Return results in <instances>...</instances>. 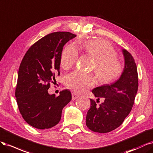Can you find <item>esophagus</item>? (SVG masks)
Masks as SVG:
<instances>
[{"mask_svg":"<svg viewBox=\"0 0 153 153\" xmlns=\"http://www.w3.org/2000/svg\"><path fill=\"white\" fill-rule=\"evenodd\" d=\"M72 100H74L77 99V98H79V97H80V95H79L76 94V93H72Z\"/></svg>","mask_w":153,"mask_h":153,"instance_id":"esophagus-1","label":"esophagus"}]
</instances>
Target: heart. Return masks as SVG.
I'll list each match as a JSON object with an SVG mask.
<instances>
[{
  "label": "heart",
  "instance_id": "obj_1",
  "mask_svg": "<svg viewBox=\"0 0 153 153\" xmlns=\"http://www.w3.org/2000/svg\"><path fill=\"white\" fill-rule=\"evenodd\" d=\"M82 50L95 59L92 70L98 80L107 84L117 79L124 71V65L117 58V53L111 44L102 39L89 41L82 44ZM77 49L72 45L63 49L60 56V63L64 68L74 65L78 59ZM66 85L77 93H83L96 83L95 77L91 74L75 71L68 75Z\"/></svg>",
  "mask_w": 153,
  "mask_h": 153
}]
</instances>
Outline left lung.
Here are the masks:
<instances>
[{"instance_id": "obj_1", "label": "left lung", "mask_w": 153, "mask_h": 153, "mask_svg": "<svg viewBox=\"0 0 153 153\" xmlns=\"http://www.w3.org/2000/svg\"><path fill=\"white\" fill-rule=\"evenodd\" d=\"M123 53L125 65L119 79L92 90L98 100L100 98L104 100L98 105L94 100L90 99L86 124L93 131L105 134L115 130L124 121L134 105L139 86L137 65L128 51L123 50Z\"/></svg>"}]
</instances>
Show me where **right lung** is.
<instances>
[{"instance_id":"right-lung-1","label":"right lung","mask_w":153,"mask_h":153,"mask_svg":"<svg viewBox=\"0 0 153 153\" xmlns=\"http://www.w3.org/2000/svg\"><path fill=\"white\" fill-rule=\"evenodd\" d=\"M76 35L68 32L49 33L28 49L19 65L15 97L20 114L28 125L48 129L60 121L63 108L72 99L68 90L60 95L48 90L60 76L63 47Z\"/></svg>"}]
</instances>
